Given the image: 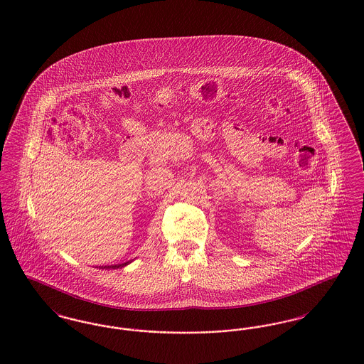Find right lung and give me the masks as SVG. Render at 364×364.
Returning <instances> with one entry per match:
<instances>
[{"mask_svg": "<svg viewBox=\"0 0 364 364\" xmlns=\"http://www.w3.org/2000/svg\"><path fill=\"white\" fill-rule=\"evenodd\" d=\"M129 262H125V263H122V264H113V266H105L104 269H119V267H122V266H127Z\"/></svg>", "mask_w": 364, "mask_h": 364, "instance_id": "1", "label": "right lung"}]
</instances>
